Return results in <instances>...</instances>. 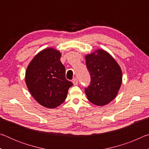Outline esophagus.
<instances>
[{
    "label": "esophagus",
    "mask_w": 149,
    "mask_h": 149,
    "mask_svg": "<svg viewBox=\"0 0 149 149\" xmlns=\"http://www.w3.org/2000/svg\"><path fill=\"white\" fill-rule=\"evenodd\" d=\"M72 82H73V84H74V85H77L78 84V81L77 79V78H74V79H73Z\"/></svg>",
    "instance_id": "obj_1"
}]
</instances>
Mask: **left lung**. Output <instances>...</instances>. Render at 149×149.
Instances as JSON below:
<instances>
[{
    "label": "left lung",
    "mask_w": 149,
    "mask_h": 149,
    "mask_svg": "<svg viewBox=\"0 0 149 149\" xmlns=\"http://www.w3.org/2000/svg\"><path fill=\"white\" fill-rule=\"evenodd\" d=\"M85 62L91 75V84L85 89L89 101L102 107L116 97L122 83L120 65L107 51L96 49L85 55Z\"/></svg>",
    "instance_id": "1"
}]
</instances>
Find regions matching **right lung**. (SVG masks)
<instances>
[{
    "instance_id": "1",
    "label": "right lung",
    "mask_w": 149,
    "mask_h": 149,
    "mask_svg": "<svg viewBox=\"0 0 149 149\" xmlns=\"http://www.w3.org/2000/svg\"><path fill=\"white\" fill-rule=\"evenodd\" d=\"M60 50L49 47L38 52L27 67L25 81L35 100L42 107L55 108L66 99L73 84L65 78Z\"/></svg>"
}]
</instances>
